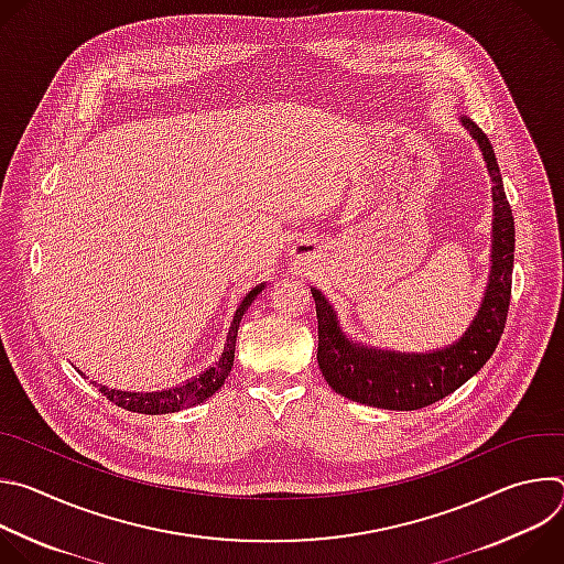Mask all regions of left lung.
<instances>
[{"instance_id": "left-lung-1", "label": "left lung", "mask_w": 564, "mask_h": 564, "mask_svg": "<svg viewBox=\"0 0 564 564\" xmlns=\"http://www.w3.org/2000/svg\"><path fill=\"white\" fill-rule=\"evenodd\" d=\"M462 122L479 142L481 153H485L489 174L494 178L496 203L494 268L489 288L464 337L444 350L426 355H394L364 348L344 337L337 324V314L321 296V292L312 288L318 318V368L335 392L359 401V404L386 411L426 409L457 390L485 366L496 352V346L505 333L516 250L513 214L487 133L468 118H462Z\"/></svg>"}]
</instances>
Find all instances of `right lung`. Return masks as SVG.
Here are the masks:
<instances>
[{
	"label": "right lung",
	"instance_id": "right-lung-1",
	"mask_svg": "<svg viewBox=\"0 0 564 564\" xmlns=\"http://www.w3.org/2000/svg\"><path fill=\"white\" fill-rule=\"evenodd\" d=\"M265 285H257L246 299L243 303L238 305L234 321H231V328L227 335V344L223 348L220 359L209 366L205 372H200L198 377L170 388V390H160V392H122V390H109L107 386H100V392L113 401L116 406L131 411V413H140V415H165V413H176L181 409L194 406V404H203L207 397H212L227 379L231 366H234V350H236V333H238V324L240 318H243L246 310L252 305V301L257 299V294L263 290Z\"/></svg>",
	"mask_w": 564,
	"mask_h": 564
}]
</instances>
